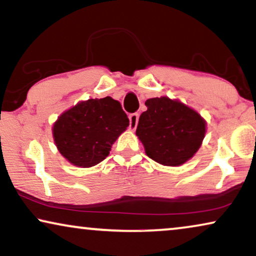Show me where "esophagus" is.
<instances>
[{
    "label": "esophagus",
    "mask_w": 256,
    "mask_h": 256,
    "mask_svg": "<svg viewBox=\"0 0 256 256\" xmlns=\"http://www.w3.org/2000/svg\"><path fill=\"white\" fill-rule=\"evenodd\" d=\"M129 122H130V126H129V128H130L132 130H135L136 127H138V113H132V114L129 115Z\"/></svg>",
    "instance_id": "esophagus-1"
}]
</instances>
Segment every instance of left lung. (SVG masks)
Listing matches in <instances>:
<instances>
[{
    "mask_svg": "<svg viewBox=\"0 0 256 256\" xmlns=\"http://www.w3.org/2000/svg\"><path fill=\"white\" fill-rule=\"evenodd\" d=\"M136 135L155 162L178 166L194 157L205 138L206 122L197 112L168 96L146 101Z\"/></svg>",
    "mask_w": 256,
    "mask_h": 256,
    "instance_id": "left-lung-1",
    "label": "left lung"
}]
</instances>
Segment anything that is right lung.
I'll return each instance as SVG.
<instances>
[{
	"label": "right lung",
	"mask_w": 256,
	"mask_h": 256,
	"mask_svg": "<svg viewBox=\"0 0 256 256\" xmlns=\"http://www.w3.org/2000/svg\"><path fill=\"white\" fill-rule=\"evenodd\" d=\"M128 126L121 104L106 96L82 101L64 112L52 132L59 152L70 163L90 168L110 155L112 144Z\"/></svg>",
	"instance_id": "right-lung-1"
}]
</instances>
